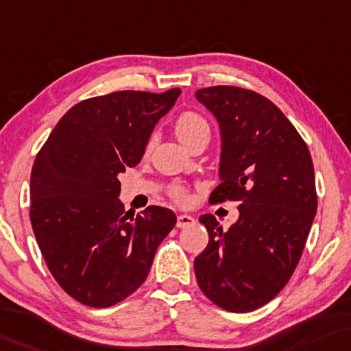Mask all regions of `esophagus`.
I'll list each match as a JSON object with an SVG mask.
<instances>
[{"mask_svg": "<svg viewBox=\"0 0 351 351\" xmlns=\"http://www.w3.org/2000/svg\"><path fill=\"white\" fill-rule=\"evenodd\" d=\"M192 224H195V219L192 218L191 215H178V218H176L178 227H189Z\"/></svg>", "mask_w": 351, "mask_h": 351, "instance_id": "esophagus-1", "label": "esophagus"}]
</instances>
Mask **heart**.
I'll use <instances>...</instances> for the list:
<instances>
[{"mask_svg": "<svg viewBox=\"0 0 351 351\" xmlns=\"http://www.w3.org/2000/svg\"><path fill=\"white\" fill-rule=\"evenodd\" d=\"M202 130H210L208 124H206L204 117L195 114V112H184V114L178 117L175 124V133L178 140H180L182 145H186L191 138H194L197 133H200ZM173 197L178 202H186L187 199L184 189H181V187L173 189Z\"/></svg>", "mask_w": 351, "mask_h": 351, "instance_id": "heart-1", "label": "heart"}]
</instances>
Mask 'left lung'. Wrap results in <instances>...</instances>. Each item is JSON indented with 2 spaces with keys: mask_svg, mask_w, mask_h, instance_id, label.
<instances>
[{
  "mask_svg": "<svg viewBox=\"0 0 351 351\" xmlns=\"http://www.w3.org/2000/svg\"><path fill=\"white\" fill-rule=\"evenodd\" d=\"M195 98L221 133V184L210 200L240 202L227 230L200 216L210 240L194 261L197 283L218 307L253 312L285 288L302 256L317 215L313 162L269 98L234 86L200 88Z\"/></svg>",
  "mask_w": 351,
  "mask_h": 351,
  "instance_id": "left-lung-1",
  "label": "left lung"
}]
</instances>
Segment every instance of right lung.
<instances>
[{
  "mask_svg": "<svg viewBox=\"0 0 351 351\" xmlns=\"http://www.w3.org/2000/svg\"><path fill=\"white\" fill-rule=\"evenodd\" d=\"M180 88L122 90L77 103L34 159L29 219L57 283L88 307H111L140 288L176 224L164 206L127 216L119 175L140 164Z\"/></svg>",
  "mask_w": 351,
  "mask_h": 351,
  "instance_id": "obj_1",
  "label": "right lung"
}]
</instances>
